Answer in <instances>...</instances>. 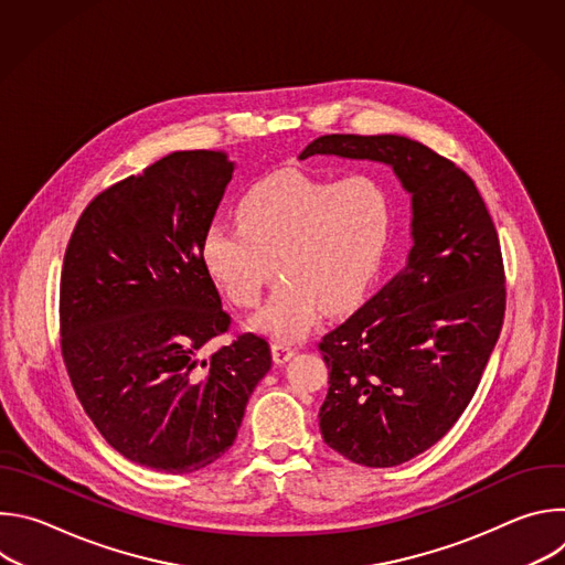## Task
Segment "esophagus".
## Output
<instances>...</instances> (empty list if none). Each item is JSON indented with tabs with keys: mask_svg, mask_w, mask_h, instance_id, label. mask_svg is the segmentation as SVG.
Listing matches in <instances>:
<instances>
[{
	"mask_svg": "<svg viewBox=\"0 0 565 565\" xmlns=\"http://www.w3.org/2000/svg\"><path fill=\"white\" fill-rule=\"evenodd\" d=\"M292 355H295V349H292V347L281 344V342H275V344H273V360H275L277 364L288 362Z\"/></svg>",
	"mask_w": 565,
	"mask_h": 565,
	"instance_id": "obj_1",
	"label": "esophagus"
}]
</instances>
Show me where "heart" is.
Segmentation results:
<instances>
[{
  "mask_svg": "<svg viewBox=\"0 0 565 565\" xmlns=\"http://www.w3.org/2000/svg\"><path fill=\"white\" fill-rule=\"evenodd\" d=\"M238 223L212 221L201 238V262L227 299L262 303L281 275L255 329L301 340L321 308L344 312L362 301L386 250L393 205L371 174L340 181L301 170L275 172L238 201Z\"/></svg>",
  "mask_w": 565,
  "mask_h": 565,
  "instance_id": "b5f03b06",
  "label": "heart"
}]
</instances>
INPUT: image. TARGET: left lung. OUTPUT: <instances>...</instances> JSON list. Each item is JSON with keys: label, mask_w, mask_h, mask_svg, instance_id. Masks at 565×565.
Here are the masks:
<instances>
[{"label": "left lung", "mask_w": 565, "mask_h": 565, "mask_svg": "<svg viewBox=\"0 0 565 565\" xmlns=\"http://www.w3.org/2000/svg\"><path fill=\"white\" fill-rule=\"evenodd\" d=\"M380 160L412 192L414 248L380 292L317 344L329 366L324 443L366 467H395L462 416L505 317L494 221L449 158L405 136L331 134L299 158Z\"/></svg>", "instance_id": "8db88e82"}]
</instances>
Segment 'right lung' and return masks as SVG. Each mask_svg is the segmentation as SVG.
<instances>
[{
    "instance_id": "1",
    "label": "right lung",
    "mask_w": 565,
    "mask_h": 565,
    "mask_svg": "<svg viewBox=\"0 0 565 565\" xmlns=\"http://www.w3.org/2000/svg\"><path fill=\"white\" fill-rule=\"evenodd\" d=\"M232 172L221 151L160 158L103 190L64 253L60 347L73 391L118 454L156 471L221 458L273 364L255 333L199 360L232 321L201 262Z\"/></svg>"
}]
</instances>
